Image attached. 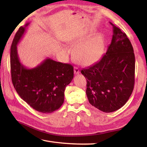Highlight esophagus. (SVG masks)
<instances>
[{"label": "esophagus", "mask_w": 147, "mask_h": 147, "mask_svg": "<svg viewBox=\"0 0 147 147\" xmlns=\"http://www.w3.org/2000/svg\"><path fill=\"white\" fill-rule=\"evenodd\" d=\"M74 73L75 74H78L80 73V70L78 67H74Z\"/></svg>", "instance_id": "obj_1"}]
</instances>
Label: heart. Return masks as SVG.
Returning a JSON list of instances; mask_svg holds the SVG:
<instances>
[{"instance_id": "obj_1", "label": "heart", "mask_w": 147, "mask_h": 147, "mask_svg": "<svg viewBox=\"0 0 147 147\" xmlns=\"http://www.w3.org/2000/svg\"><path fill=\"white\" fill-rule=\"evenodd\" d=\"M86 38V35H77L69 39L68 42L70 44H78L74 49V56L76 60L84 65H90L97 61L102 54L104 39L98 34L80 43Z\"/></svg>"}]
</instances>
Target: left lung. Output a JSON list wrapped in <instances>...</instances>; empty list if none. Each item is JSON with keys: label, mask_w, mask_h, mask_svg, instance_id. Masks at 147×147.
Here are the masks:
<instances>
[{"label": "left lung", "mask_w": 147, "mask_h": 147, "mask_svg": "<svg viewBox=\"0 0 147 147\" xmlns=\"http://www.w3.org/2000/svg\"><path fill=\"white\" fill-rule=\"evenodd\" d=\"M113 26V36L100 60L81 73L87 80L86 94L92 106L105 113L122 108L134 86L135 55L125 33Z\"/></svg>", "instance_id": "8db88e82"}]
</instances>
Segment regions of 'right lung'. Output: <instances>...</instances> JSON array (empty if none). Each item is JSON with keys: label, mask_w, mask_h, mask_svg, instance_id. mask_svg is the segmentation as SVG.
<instances>
[{"label": "right lung", "mask_w": 147, "mask_h": 147, "mask_svg": "<svg viewBox=\"0 0 147 147\" xmlns=\"http://www.w3.org/2000/svg\"><path fill=\"white\" fill-rule=\"evenodd\" d=\"M29 23L19 28L11 46V80L17 93L35 110L49 113L58 109L64 102L66 86L73 79V67L47 58L36 67L28 69L19 60L17 44Z\"/></svg>", "instance_id": "obj_1"}]
</instances>
